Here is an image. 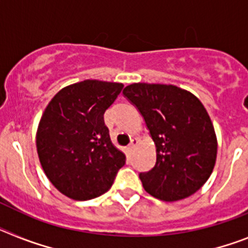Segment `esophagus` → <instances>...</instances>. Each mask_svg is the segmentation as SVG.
Returning a JSON list of instances; mask_svg holds the SVG:
<instances>
[{
	"label": "esophagus",
	"mask_w": 248,
	"mask_h": 248,
	"mask_svg": "<svg viewBox=\"0 0 248 248\" xmlns=\"http://www.w3.org/2000/svg\"><path fill=\"white\" fill-rule=\"evenodd\" d=\"M138 145V139L137 138H133V139L130 140V144L128 145V151H133L135 148H137Z\"/></svg>",
	"instance_id": "34e87169"
}]
</instances>
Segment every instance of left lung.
Here are the masks:
<instances>
[{
	"instance_id": "1",
	"label": "left lung",
	"mask_w": 248,
	"mask_h": 248,
	"mask_svg": "<svg viewBox=\"0 0 248 248\" xmlns=\"http://www.w3.org/2000/svg\"><path fill=\"white\" fill-rule=\"evenodd\" d=\"M123 94L143 115L156 163L140 172L144 189L163 201L189 198L207 181L217 155L209 114L192 93L171 84L133 83Z\"/></svg>"
}]
</instances>
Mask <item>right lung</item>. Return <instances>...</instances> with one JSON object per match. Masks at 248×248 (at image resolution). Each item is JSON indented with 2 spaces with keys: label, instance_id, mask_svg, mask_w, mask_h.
Instances as JSON below:
<instances>
[{
  "label": "right lung",
  "instance_id": "right-lung-1",
  "mask_svg": "<svg viewBox=\"0 0 248 248\" xmlns=\"http://www.w3.org/2000/svg\"><path fill=\"white\" fill-rule=\"evenodd\" d=\"M122 83L87 79L64 87L39 120L37 153L48 180L68 198H98L111 187L125 155L111 143L104 113Z\"/></svg>",
  "mask_w": 248,
  "mask_h": 248
}]
</instances>
